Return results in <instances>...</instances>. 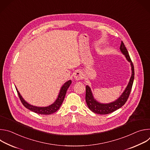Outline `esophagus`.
Here are the masks:
<instances>
[{
    "mask_svg": "<svg viewBox=\"0 0 150 150\" xmlns=\"http://www.w3.org/2000/svg\"><path fill=\"white\" fill-rule=\"evenodd\" d=\"M74 77L75 80L79 81V80L82 79V78H83V74H82V72L81 71H76V72L74 73Z\"/></svg>",
    "mask_w": 150,
    "mask_h": 150,
    "instance_id": "34e87169",
    "label": "esophagus"
}]
</instances>
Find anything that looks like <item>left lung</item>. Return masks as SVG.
Here are the masks:
<instances>
[{
    "label": "left lung",
    "instance_id": "8db88e82",
    "mask_svg": "<svg viewBox=\"0 0 150 150\" xmlns=\"http://www.w3.org/2000/svg\"><path fill=\"white\" fill-rule=\"evenodd\" d=\"M120 49L121 52L126 57L127 61H129L131 63L132 75L130 78L129 82L128 83L126 88H125L122 94L120 96V97H119V98H117L116 101L108 104L100 103L96 100V99H94L93 97L91 88L88 85H87L86 94H85V100H86V103L88 108L90 109V110L95 113L100 115H107L115 112V110L120 108L121 107H122L125 104L131 93L134 79V67L133 63L130 58L129 53H128L122 41L121 42Z\"/></svg>",
    "mask_w": 150,
    "mask_h": 150
}]
</instances>
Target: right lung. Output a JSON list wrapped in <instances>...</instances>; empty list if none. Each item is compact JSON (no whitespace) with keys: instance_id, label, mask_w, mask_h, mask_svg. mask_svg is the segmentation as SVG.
Masks as SVG:
<instances>
[{"instance_id":"obj_1","label":"right lung","mask_w":150,"mask_h":150,"mask_svg":"<svg viewBox=\"0 0 150 150\" xmlns=\"http://www.w3.org/2000/svg\"><path fill=\"white\" fill-rule=\"evenodd\" d=\"M71 83H72L71 80H69L64 83L63 86L61 87V89L60 90L59 94L58 95V97H57L56 100L52 104H51L47 107H42V108H41V107L34 106V105H32L28 104L27 101H25L24 100V98L22 97V96H21L20 93L18 91L16 87H15V88H16V91L18 93L19 98L21 103H23V104L25 107L27 109H29L30 110L33 111L34 113H36L37 114H40V115H51V114L56 112L60 108L61 104H62V103L64 100V98H65L67 91L68 88L69 87Z\"/></svg>"}]
</instances>
